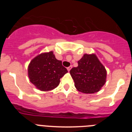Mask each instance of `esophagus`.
<instances>
[{"instance_id":"1","label":"esophagus","mask_w":132,"mask_h":132,"mask_svg":"<svg viewBox=\"0 0 132 132\" xmlns=\"http://www.w3.org/2000/svg\"><path fill=\"white\" fill-rule=\"evenodd\" d=\"M71 68H72V66H71H71H69V67H67V70H68V71H69L71 69Z\"/></svg>"}]
</instances>
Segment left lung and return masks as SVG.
<instances>
[{"label":"left lung","mask_w":132,"mask_h":132,"mask_svg":"<svg viewBox=\"0 0 132 132\" xmlns=\"http://www.w3.org/2000/svg\"><path fill=\"white\" fill-rule=\"evenodd\" d=\"M70 74L80 92L92 94L99 91L106 82V71L95 55L85 54Z\"/></svg>","instance_id":"1"}]
</instances>
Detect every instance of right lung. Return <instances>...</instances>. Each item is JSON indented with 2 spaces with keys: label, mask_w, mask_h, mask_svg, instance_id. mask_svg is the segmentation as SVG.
<instances>
[{
  "label": "right lung",
  "mask_w": 132,
  "mask_h": 132,
  "mask_svg": "<svg viewBox=\"0 0 132 132\" xmlns=\"http://www.w3.org/2000/svg\"><path fill=\"white\" fill-rule=\"evenodd\" d=\"M67 72L61 61L56 59L52 52L38 55L31 60L28 66L30 82L44 91L57 87L60 79Z\"/></svg>",
  "instance_id": "add662e5"
}]
</instances>
